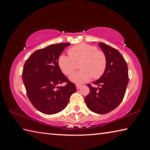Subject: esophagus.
<instances>
[{"label":"esophagus","mask_w":150,"mask_h":150,"mask_svg":"<svg viewBox=\"0 0 150 150\" xmlns=\"http://www.w3.org/2000/svg\"><path fill=\"white\" fill-rule=\"evenodd\" d=\"M81 87V85H76V88H77V89H79V88H80Z\"/></svg>","instance_id":"34e87169"}]
</instances>
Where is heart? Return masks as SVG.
I'll return each instance as SVG.
<instances>
[{
    "mask_svg": "<svg viewBox=\"0 0 150 150\" xmlns=\"http://www.w3.org/2000/svg\"><path fill=\"white\" fill-rule=\"evenodd\" d=\"M69 56L61 55L58 58V65L66 75H70L81 62V70L71 75V81L76 84H82L91 79H98L105 73L107 59L105 53L96 47L85 44H79L68 50Z\"/></svg>",
    "mask_w": 150,
    "mask_h": 150,
    "instance_id": "1",
    "label": "heart"
}]
</instances>
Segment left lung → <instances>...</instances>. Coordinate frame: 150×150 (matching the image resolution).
I'll list each match as a JSON object with an SVG mask.
<instances>
[{"instance_id":"obj_1","label":"left lung","mask_w":150,"mask_h":150,"mask_svg":"<svg viewBox=\"0 0 150 150\" xmlns=\"http://www.w3.org/2000/svg\"><path fill=\"white\" fill-rule=\"evenodd\" d=\"M98 45L106 55L107 64L103 75L93 83L98 87L87 85L90 92L85 101L90 110L104 115L115 109L122 101L129 81L128 69L117 50L102 42Z\"/></svg>"}]
</instances>
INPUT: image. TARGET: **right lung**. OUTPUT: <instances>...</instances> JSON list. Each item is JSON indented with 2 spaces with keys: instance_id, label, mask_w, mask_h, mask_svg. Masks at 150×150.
<instances>
[{
  "instance_id": "add662e5",
  "label": "right lung",
  "mask_w": 150,
  "mask_h": 150,
  "mask_svg": "<svg viewBox=\"0 0 150 150\" xmlns=\"http://www.w3.org/2000/svg\"><path fill=\"white\" fill-rule=\"evenodd\" d=\"M70 43L52 44L35 51L24 63L22 80L32 105L45 115L63 110L77 88L63 75L58 58ZM67 83L63 87L57 85Z\"/></svg>"
}]
</instances>
